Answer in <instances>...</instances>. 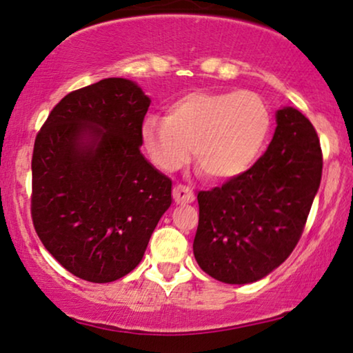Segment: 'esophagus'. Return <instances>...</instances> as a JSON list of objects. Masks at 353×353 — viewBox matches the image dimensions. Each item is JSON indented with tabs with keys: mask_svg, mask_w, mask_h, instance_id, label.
I'll list each match as a JSON object with an SVG mask.
<instances>
[{
	"mask_svg": "<svg viewBox=\"0 0 353 353\" xmlns=\"http://www.w3.org/2000/svg\"><path fill=\"white\" fill-rule=\"evenodd\" d=\"M173 199H175L176 204H188V202L194 201V192L190 186L176 185L173 188Z\"/></svg>",
	"mask_w": 353,
	"mask_h": 353,
	"instance_id": "esophagus-1",
	"label": "esophagus"
}]
</instances>
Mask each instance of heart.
Here are the masks:
<instances>
[{
  "label": "heart",
  "instance_id": "obj_1",
  "mask_svg": "<svg viewBox=\"0 0 353 353\" xmlns=\"http://www.w3.org/2000/svg\"><path fill=\"white\" fill-rule=\"evenodd\" d=\"M272 130V112L262 96L249 90L192 91L149 115L141 130L143 146L161 170L172 172L196 161L212 180L243 175L262 154Z\"/></svg>",
  "mask_w": 353,
  "mask_h": 353
}]
</instances>
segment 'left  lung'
<instances>
[{"mask_svg": "<svg viewBox=\"0 0 353 353\" xmlns=\"http://www.w3.org/2000/svg\"><path fill=\"white\" fill-rule=\"evenodd\" d=\"M263 156L243 175L197 194L194 257L212 278L254 283L296 248L320 188L323 154L316 130L302 112L284 108Z\"/></svg>", "mask_w": 353, "mask_h": 353, "instance_id": "1", "label": "left lung"}]
</instances>
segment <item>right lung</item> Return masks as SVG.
<instances>
[{
  "mask_svg": "<svg viewBox=\"0 0 353 353\" xmlns=\"http://www.w3.org/2000/svg\"><path fill=\"white\" fill-rule=\"evenodd\" d=\"M149 104L132 80L104 79L64 96L35 138L33 226L85 281L110 283L137 268L172 204V180L139 151Z\"/></svg>",
  "mask_w": 353,
  "mask_h": 353,
  "instance_id": "1",
  "label": "right lung"
}]
</instances>
